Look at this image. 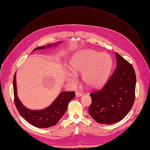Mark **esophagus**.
Masks as SVG:
<instances>
[{
    "label": "esophagus",
    "instance_id": "esophagus-1",
    "mask_svg": "<svg viewBox=\"0 0 150 150\" xmlns=\"http://www.w3.org/2000/svg\"><path fill=\"white\" fill-rule=\"evenodd\" d=\"M75 95H76V97H79V96H81L82 95V93H81V92H80V91H76V93H75Z\"/></svg>",
    "mask_w": 150,
    "mask_h": 150
}]
</instances>
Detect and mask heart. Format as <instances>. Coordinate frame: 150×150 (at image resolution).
Here are the masks:
<instances>
[{
    "mask_svg": "<svg viewBox=\"0 0 150 150\" xmlns=\"http://www.w3.org/2000/svg\"><path fill=\"white\" fill-rule=\"evenodd\" d=\"M112 59L107 53H100L93 50H85L77 53L71 61V68L74 73H68V79L76 81L75 74H83L85 83L91 88H98L106 81L111 68Z\"/></svg>",
    "mask_w": 150,
    "mask_h": 150,
    "instance_id": "obj_1",
    "label": "heart"
}]
</instances>
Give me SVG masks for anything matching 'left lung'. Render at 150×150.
Here are the masks:
<instances>
[{
    "mask_svg": "<svg viewBox=\"0 0 150 150\" xmlns=\"http://www.w3.org/2000/svg\"><path fill=\"white\" fill-rule=\"evenodd\" d=\"M117 67L103 87L90 94V115L97 122L110 125L122 120L132 108L136 75L131 64L116 53Z\"/></svg>",
    "mask_w": 150,
    "mask_h": 150,
    "instance_id": "obj_1",
    "label": "left lung"
}]
</instances>
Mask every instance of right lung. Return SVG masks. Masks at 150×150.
<instances>
[{"label": "right lung", "mask_w": 150, "mask_h": 150, "mask_svg": "<svg viewBox=\"0 0 150 150\" xmlns=\"http://www.w3.org/2000/svg\"><path fill=\"white\" fill-rule=\"evenodd\" d=\"M52 45L47 46L48 47ZM45 48V46H41L34 50ZM13 83L14 101L18 111L29 123L37 127L45 128L55 125L66 112L68 103L75 97V91L62 92L47 108L41 110H31L23 105L17 96L15 74Z\"/></svg>", "instance_id": "add662e5"}]
</instances>
